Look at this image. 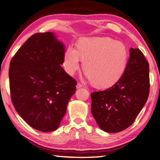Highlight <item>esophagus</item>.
<instances>
[{"label":"esophagus","mask_w":160,"mask_h":160,"mask_svg":"<svg viewBox=\"0 0 160 160\" xmlns=\"http://www.w3.org/2000/svg\"><path fill=\"white\" fill-rule=\"evenodd\" d=\"M83 87V85L81 84V83H77V85H76V87H77V89H78V88H82Z\"/></svg>","instance_id":"34e87169"}]
</instances>
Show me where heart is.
I'll use <instances>...</instances> for the list:
<instances>
[{"mask_svg":"<svg viewBox=\"0 0 160 160\" xmlns=\"http://www.w3.org/2000/svg\"><path fill=\"white\" fill-rule=\"evenodd\" d=\"M84 62V71L97 87H108L115 84L123 74L128 61L124 44L109 38H83L77 50L70 46L64 54L67 72L73 74Z\"/></svg>","mask_w":160,"mask_h":160,"instance_id":"1","label":"heart"}]
</instances>
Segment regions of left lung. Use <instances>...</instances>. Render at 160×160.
Returning a JSON list of instances; mask_svg holds the SVG:
<instances>
[{
    "instance_id": "8db88e82",
    "label": "left lung",
    "mask_w": 160,
    "mask_h": 160,
    "mask_svg": "<svg viewBox=\"0 0 160 160\" xmlns=\"http://www.w3.org/2000/svg\"><path fill=\"white\" fill-rule=\"evenodd\" d=\"M149 66L138 48H131L123 74L104 91L91 94L92 113L99 128L118 133L131 126L149 94Z\"/></svg>"
}]
</instances>
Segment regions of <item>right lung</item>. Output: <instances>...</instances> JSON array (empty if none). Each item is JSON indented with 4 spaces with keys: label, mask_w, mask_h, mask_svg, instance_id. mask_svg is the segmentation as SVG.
I'll list each match as a JSON object with an SVG mask.
<instances>
[{
    "label": "right lung",
    "mask_w": 160,
    "mask_h": 160,
    "mask_svg": "<svg viewBox=\"0 0 160 160\" xmlns=\"http://www.w3.org/2000/svg\"><path fill=\"white\" fill-rule=\"evenodd\" d=\"M64 54L65 46L54 33H37L11 61L12 103L21 118L36 130H56L76 92V80L61 66Z\"/></svg>",
    "instance_id": "add662e5"
}]
</instances>
